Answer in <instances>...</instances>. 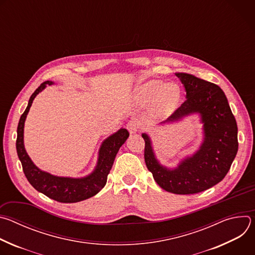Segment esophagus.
Segmentation results:
<instances>
[{
    "instance_id": "esophagus-1",
    "label": "esophagus",
    "mask_w": 255,
    "mask_h": 255,
    "mask_svg": "<svg viewBox=\"0 0 255 255\" xmlns=\"http://www.w3.org/2000/svg\"><path fill=\"white\" fill-rule=\"evenodd\" d=\"M128 131L132 134V133H135L139 130V123L136 121V120H130L127 125H126Z\"/></svg>"
}]
</instances>
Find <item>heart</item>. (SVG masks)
<instances>
[{
  "label": "heart",
  "mask_w": 255,
  "mask_h": 255,
  "mask_svg": "<svg viewBox=\"0 0 255 255\" xmlns=\"http://www.w3.org/2000/svg\"><path fill=\"white\" fill-rule=\"evenodd\" d=\"M137 97L140 101L152 100V110L155 114L164 116L171 113L180 99V90L173 83L165 84L158 80H151L137 89Z\"/></svg>",
  "instance_id": "1"
}]
</instances>
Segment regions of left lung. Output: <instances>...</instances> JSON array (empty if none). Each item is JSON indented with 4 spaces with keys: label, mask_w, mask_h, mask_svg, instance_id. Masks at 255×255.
<instances>
[{
    "label": "left lung",
    "mask_w": 255,
    "mask_h": 255,
    "mask_svg": "<svg viewBox=\"0 0 255 255\" xmlns=\"http://www.w3.org/2000/svg\"><path fill=\"white\" fill-rule=\"evenodd\" d=\"M175 76L185 86L187 100L167 121L200 113L204 123V142L195 155L169 170L158 163L149 137L142 134L145 141L144 159L160 188L176 195H191L212 188L225 177L238 151V129L220 87L183 72Z\"/></svg>",
    "instance_id": "left-lung-1"
}]
</instances>
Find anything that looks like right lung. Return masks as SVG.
Instances as JSON below:
<instances>
[{"label":"right lung","mask_w":255,"mask_h":255,"mask_svg":"<svg viewBox=\"0 0 255 255\" xmlns=\"http://www.w3.org/2000/svg\"><path fill=\"white\" fill-rule=\"evenodd\" d=\"M47 85H52V82L46 81L36 89L30 97L26 110L20 118L16 140L18 157L22 163L25 176L35 190L60 203L81 202L95 196L105 187L108 174L113 166L116 154L128 138L129 132L127 129H120L103 142L100 148L97 167L89 176L84 178L60 177L40 170L34 165L26 153L23 143V132L24 122L34 98Z\"/></svg>","instance_id":"right-lung-1"}]
</instances>
